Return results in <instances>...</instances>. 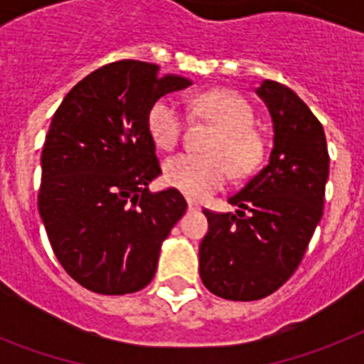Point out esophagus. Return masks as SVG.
Listing matches in <instances>:
<instances>
[{
    "mask_svg": "<svg viewBox=\"0 0 364 364\" xmlns=\"http://www.w3.org/2000/svg\"><path fill=\"white\" fill-rule=\"evenodd\" d=\"M188 210H191V211H196V210H200V205L198 204H196V202H193V200H188Z\"/></svg>",
    "mask_w": 364,
    "mask_h": 364,
    "instance_id": "esophagus-1",
    "label": "esophagus"
}]
</instances>
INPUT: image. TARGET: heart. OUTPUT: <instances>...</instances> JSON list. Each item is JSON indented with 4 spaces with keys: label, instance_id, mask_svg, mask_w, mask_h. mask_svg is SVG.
I'll return each instance as SVG.
<instances>
[{
    "label": "heart",
    "instance_id": "b5f03b06",
    "mask_svg": "<svg viewBox=\"0 0 364 364\" xmlns=\"http://www.w3.org/2000/svg\"><path fill=\"white\" fill-rule=\"evenodd\" d=\"M194 111L219 126L208 143L210 154L181 153L164 162V181L188 198L202 200L221 188L230 176H247L262 156V139L253 128V109L232 90H211L194 100ZM183 113L173 98H159L147 113V132L159 149L177 145Z\"/></svg>",
    "mask_w": 364,
    "mask_h": 364
}]
</instances>
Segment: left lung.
<instances>
[{"mask_svg": "<svg viewBox=\"0 0 364 364\" xmlns=\"http://www.w3.org/2000/svg\"><path fill=\"white\" fill-rule=\"evenodd\" d=\"M268 107L274 147L268 164L228 198L236 213L204 210L210 228L200 243V277L227 300L264 299L299 268L317 223L328 179L325 132L285 85L255 90Z\"/></svg>", "mask_w": 364, "mask_h": 364, "instance_id": "left-lung-1", "label": "left lung"}]
</instances>
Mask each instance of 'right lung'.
Listing matches in <instances>:
<instances>
[{"label": "right lung", "instance_id": "add662e5", "mask_svg": "<svg viewBox=\"0 0 364 364\" xmlns=\"http://www.w3.org/2000/svg\"><path fill=\"white\" fill-rule=\"evenodd\" d=\"M193 85L159 65L121 60L65 94L41 153L39 215L64 270L88 291L128 294L151 283L160 245L187 202L149 193L162 173L147 132L151 105Z\"/></svg>", "mask_w": 364, "mask_h": 364}]
</instances>
